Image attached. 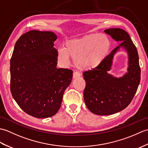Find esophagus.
<instances>
[{
	"label": "esophagus",
	"instance_id": "obj_1",
	"mask_svg": "<svg viewBox=\"0 0 148 148\" xmlns=\"http://www.w3.org/2000/svg\"><path fill=\"white\" fill-rule=\"evenodd\" d=\"M80 76V74L78 72H73V79L76 78L77 77H79Z\"/></svg>",
	"mask_w": 148,
	"mask_h": 148
}]
</instances>
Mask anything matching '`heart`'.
<instances>
[{"mask_svg":"<svg viewBox=\"0 0 148 148\" xmlns=\"http://www.w3.org/2000/svg\"><path fill=\"white\" fill-rule=\"evenodd\" d=\"M110 48L111 43L106 36L88 34L66 41L64 48L58 49V57L62 63L67 64L70 56L74 59V64L78 69L92 70L102 64Z\"/></svg>","mask_w":148,"mask_h":148,"instance_id":"heart-1","label":"heart"}]
</instances>
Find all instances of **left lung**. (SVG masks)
<instances>
[{"label":"left lung","mask_w":148,"mask_h":148,"mask_svg":"<svg viewBox=\"0 0 148 148\" xmlns=\"http://www.w3.org/2000/svg\"><path fill=\"white\" fill-rule=\"evenodd\" d=\"M116 41L122 42L106 56L99 67L83 73L86 86L84 100L90 111L98 115H111L125 109L136 94L140 81L139 55L136 46L124 30L113 28L105 30ZM120 47L129 54L128 72L122 78L113 77L107 73L112 58Z\"/></svg>","instance_id":"8db88e82"}]
</instances>
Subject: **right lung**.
I'll return each mask as SVG.
<instances>
[{
    "label": "right lung",
    "instance_id": "obj_1",
    "mask_svg": "<svg viewBox=\"0 0 148 148\" xmlns=\"http://www.w3.org/2000/svg\"><path fill=\"white\" fill-rule=\"evenodd\" d=\"M56 39L52 32L30 30L18 39L11 58L12 96L25 112L37 118L58 111L72 81V70L56 68Z\"/></svg>",
    "mask_w": 148,
    "mask_h": 148
}]
</instances>
